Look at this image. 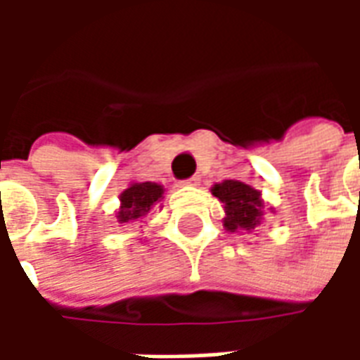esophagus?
<instances>
[{"label":"esophagus","mask_w":360,"mask_h":360,"mask_svg":"<svg viewBox=\"0 0 360 360\" xmlns=\"http://www.w3.org/2000/svg\"><path fill=\"white\" fill-rule=\"evenodd\" d=\"M181 185H185V187H196V185H200V177L195 175V177H191V179H185Z\"/></svg>","instance_id":"1"}]
</instances>
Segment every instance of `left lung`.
I'll use <instances>...</instances> for the list:
<instances>
[{
	"label": "left lung",
	"instance_id": "obj_1",
	"mask_svg": "<svg viewBox=\"0 0 360 360\" xmlns=\"http://www.w3.org/2000/svg\"><path fill=\"white\" fill-rule=\"evenodd\" d=\"M212 195L224 204L226 218L224 227L229 233L252 231L262 224L264 218V200L260 191L237 179H226L212 187ZM271 210V208H270Z\"/></svg>",
	"mask_w": 360,
	"mask_h": 360
}]
</instances>
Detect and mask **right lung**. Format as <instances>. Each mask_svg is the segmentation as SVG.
I'll use <instances>...</instances> for the list:
<instances>
[{"label": "right lung", "mask_w": 360, "mask_h": 360, "mask_svg": "<svg viewBox=\"0 0 360 360\" xmlns=\"http://www.w3.org/2000/svg\"><path fill=\"white\" fill-rule=\"evenodd\" d=\"M164 198V187L158 183H131L129 187L119 195L121 206L115 212L119 224H133L144 219L150 210Z\"/></svg>", "instance_id": "obj_1"}]
</instances>
